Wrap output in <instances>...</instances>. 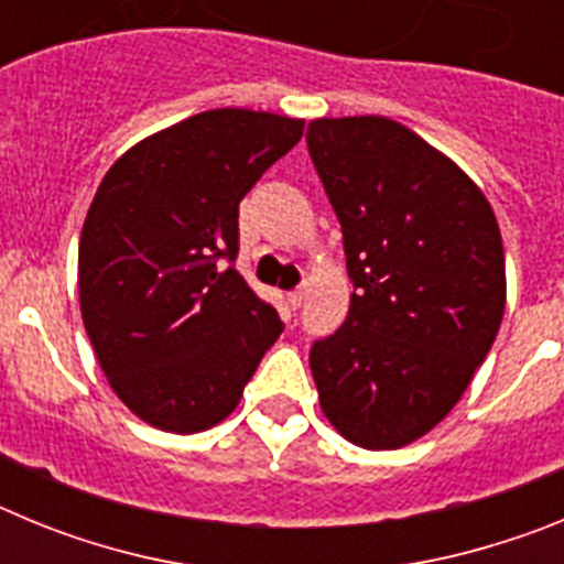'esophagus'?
Returning <instances> with one entry per match:
<instances>
[{
	"label": "esophagus",
	"mask_w": 564,
	"mask_h": 564,
	"mask_svg": "<svg viewBox=\"0 0 564 564\" xmlns=\"http://www.w3.org/2000/svg\"><path fill=\"white\" fill-rule=\"evenodd\" d=\"M305 293H307V285H302V288H296V291L288 293V302H291L293 311H296V307L302 305V302H305Z\"/></svg>",
	"instance_id": "obj_1"
}]
</instances>
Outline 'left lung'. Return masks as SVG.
<instances>
[{
	"instance_id": "1",
	"label": "left lung",
	"mask_w": 564,
	"mask_h": 564,
	"mask_svg": "<svg viewBox=\"0 0 564 564\" xmlns=\"http://www.w3.org/2000/svg\"><path fill=\"white\" fill-rule=\"evenodd\" d=\"M307 149L352 279L344 325L311 350L318 403L356 446L401 449L449 415L495 344L500 226L480 186L392 118H316Z\"/></svg>"
}]
</instances>
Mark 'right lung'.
Masks as SVG:
<instances>
[{
	"label": "right lung",
	"instance_id": "1",
	"mask_svg": "<svg viewBox=\"0 0 564 564\" xmlns=\"http://www.w3.org/2000/svg\"><path fill=\"white\" fill-rule=\"evenodd\" d=\"M305 121L223 107L149 134L89 203L78 299L109 387L149 426L212 430L237 410L276 311L234 265L239 200L291 152Z\"/></svg>",
	"mask_w": 564,
	"mask_h": 564
}]
</instances>
